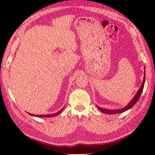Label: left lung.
Listing matches in <instances>:
<instances>
[{
    "instance_id": "left-lung-1",
    "label": "left lung",
    "mask_w": 155,
    "mask_h": 155,
    "mask_svg": "<svg viewBox=\"0 0 155 155\" xmlns=\"http://www.w3.org/2000/svg\"><path fill=\"white\" fill-rule=\"evenodd\" d=\"M144 68V78H143V83H142V84H141V86L139 89V91H137L136 94L134 95V97L133 98V99L128 103V104H127L124 108H119V109H108V108H104L98 107V106H97V105H96L98 109H99L101 112H103V113H104L105 114H114L123 113V112L127 111L128 109H130V108L137 103V102L139 101V98L141 95V93H142V92L143 91L144 83H145V68Z\"/></svg>"
}]
</instances>
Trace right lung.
<instances>
[{
    "label": "right lung",
    "mask_w": 155,
    "mask_h": 155,
    "mask_svg": "<svg viewBox=\"0 0 155 155\" xmlns=\"http://www.w3.org/2000/svg\"><path fill=\"white\" fill-rule=\"evenodd\" d=\"M64 107L62 108L61 110H60L59 111H58L57 113H53V114H37V115H36V114H31V113H27L29 115H31V116H32V117H38V118H50V117H56V116H57V115H58L59 114H60L61 112L63 110V109H64Z\"/></svg>",
    "instance_id": "add662e5"
}]
</instances>
